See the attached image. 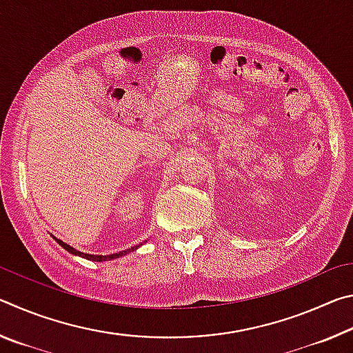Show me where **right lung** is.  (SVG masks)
<instances>
[{"instance_id":"obj_1","label":"right lung","mask_w":353,"mask_h":353,"mask_svg":"<svg viewBox=\"0 0 353 353\" xmlns=\"http://www.w3.org/2000/svg\"><path fill=\"white\" fill-rule=\"evenodd\" d=\"M56 241L61 244V246L63 248V249H67L70 254H74V255H79V256H83V259H88V260H93V261H105V260H113V259H118V256H123V255H126L128 252H130V250H135L137 249V246L135 248H130V249H128V250H123V252H118V254H112V255H90V254H83V252H79V250H76V249H73L71 246H68V244H65L63 241H61V240H57L56 238Z\"/></svg>"}]
</instances>
